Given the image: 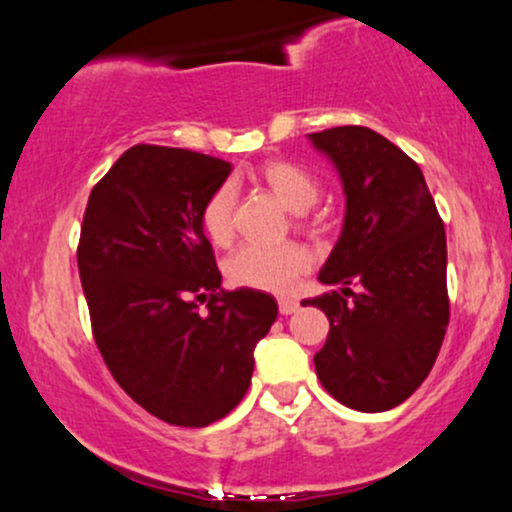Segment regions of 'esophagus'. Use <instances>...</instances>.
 Segmentation results:
<instances>
[{"instance_id": "esophagus-1", "label": "esophagus", "mask_w": 512, "mask_h": 512, "mask_svg": "<svg viewBox=\"0 0 512 512\" xmlns=\"http://www.w3.org/2000/svg\"><path fill=\"white\" fill-rule=\"evenodd\" d=\"M298 310V301L293 298H279V313L281 315H293Z\"/></svg>"}]
</instances>
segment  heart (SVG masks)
<instances>
[{"label":"heart","mask_w":512,"mask_h":512,"mask_svg":"<svg viewBox=\"0 0 512 512\" xmlns=\"http://www.w3.org/2000/svg\"><path fill=\"white\" fill-rule=\"evenodd\" d=\"M264 185L291 211H308L320 197V185L303 166L291 161H269L260 170ZM202 231L214 245H228L236 233V187L221 182L199 214ZM313 255L303 245H243L226 260V276L243 289L286 293L293 289Z\"/></svg>","instance_id":"obj_1"}]
</instances>
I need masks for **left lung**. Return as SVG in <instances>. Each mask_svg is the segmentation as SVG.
<instances>
[{
  "label": "left lung",
  "mask_w": 512,
  "mask_h": 512,
  "mask_svg": "<svg viewBox=\"0 0 512 512\" xmlns=\"http://www.w3.org/2000/svg\"><path fill=\"white\" fill-rule=\"evenodd\" d=\"M308 139L346 197L342 236L317 274L342 291L303 301L330 320L317 378L346 407L387 411L424 383L448 330L443 221L421 168L383 134L346 125Z\"/></svg>",
  "instance_id": "obj_1"
}]
</instances>
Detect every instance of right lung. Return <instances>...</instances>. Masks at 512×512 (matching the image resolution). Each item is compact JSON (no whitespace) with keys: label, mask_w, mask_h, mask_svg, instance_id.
<instances>
[{"label":"right lung","mask_w":512,"mask_h":512,"mask_svg":"<svg viewBox=\"0 0 512 512\" xmlns=\"http://www.w3.org/2000/svg\"><path fill=\"white\" fill-rule=\"evenodd\" d=\"M228 175L221 158L137 144L93 187L81 226L98 351L117 385L173 426H209L236 407L279 313L269 293L221 289L199 214Z\"/></svg>","instance_id":"obj_1"}]
</instances>
